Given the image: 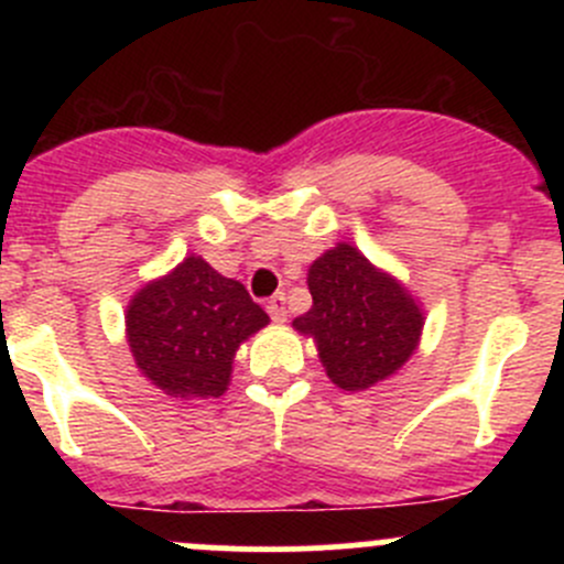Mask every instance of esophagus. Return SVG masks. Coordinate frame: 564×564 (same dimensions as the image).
I'll use <instances>...</instances> for the list:
<instances>
[{
    "label": "esophagus",
    "instance_id": "34e87169",
    "mask_svg": "<svg viewBox=\"0 0 564 564\" xmlns=\"http://www.w3.org/2000/svg\"><path fill=\"white\" fill-rule=\"evenodd\" d=\"M267 314L272 316V322H286V297H283V292H278L275 297L267 300Z\"/></svg>",
    "mask_w": 564,
    "mask_h": 564
}]
</instances>
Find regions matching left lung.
<instances>
[{"label":"left lung","instance_id":"left-lung-1","mask_svg":"<svg viewBox=\"0 0 564 564\" xmlns=\"http://www.w3.org/2000/svg\"><path fill=\"white\" fill-rule=\"evenodd\" d=\"M314 305L294 318L311 335L324 371L340 390H368L414 355L423 308L403 283L373 267L349 242L322 253L308 270Z\"/></svg>","mask_w":564,"mask_h":564}]
</instances>
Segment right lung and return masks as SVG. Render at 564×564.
I'll list each match as a JSON object with an SVG mask.
<instances>
[{
  "label": "right lung",
  "instance_id": "1",
  "mask_svg": "<svg viewBox=\"0 0 564 564\" xmlns=\"http://www.w3.org/2000/svg\"><path fill=\"white\" fill-rule=\"evenodd\" d=\"M267 322L246 286L202 256L139 289L124 314L135 366L174 398L224 395L237 349Z\"/></svg>",
  "mask_w": 564,
  "mask_h": 564
}]
</instances>
